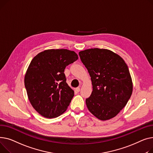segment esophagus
I'll return each mask as SVG.
<instances>
[{"mask_svg": "<svg viewBox=\"0 0 153 153\" xmlns=\"http://www.w3.org/2000/svg\"><path fill=\"white\" fill-rule=\"evenodd\" d=\"M75 91L77 92V93H78V92H79V91H80V88H79V87H78V88H76V89H75Z\"/></svg>", "mask_w": 153, "mask_h": 153, "instance_id": "obj_1", "label": "esophagus"}]
</instances>
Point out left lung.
Wrapping results in <instances>:
<instances>
[{
  "mask_svg": "<svg viewBox=\"0 0 153 153\" xmlns=\"http://www.w3.org/2000/svg\"><path fill=\"white\" fill-rule=\"evenodd\" d=\"M79 56L92 82L93 91L86 100L88 110L101 120L114 117L132 94L127 65L120 56L108 49H86L80 51Z\"/></svg>",
  "mask_w": 153,
  "mask_h": 153,
  "instance_id": "8db88e82",
  "label": "left lung"
}]
</instances>
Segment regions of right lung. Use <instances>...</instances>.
<instances>
[{"instance_id":"right-lung-1","label":"right lung","mask_w":153,"mask_h":153,"mask_svg":"<svg viewBox=\"0 0 153 153\" xmlns=\"http://www.w3.org/2000/svg\"><path fill=\"white\" fill-rule=\"evenodd\" d=\"M78 59L67 49H48L31 60L25 76V86L29 101L40 115L57 117L65 112L74 96L67 83L65 67Z\"/></svg>"}]
</instances>
